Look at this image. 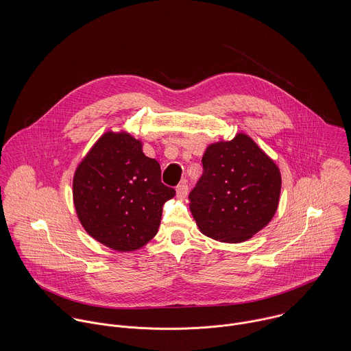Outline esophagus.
<instances>
[{
	"instance_id": "1",
	"label": "esophagus",
	"mask_w": 351,
	"mask_h": 351,
	"mask_svg": "<svg viewBox=\"0 0 351 351\" xmlns=\"http://www.w3.org/2000/svg\"><path fill=\"white\" fill-rule=\"evenodd\" d=\"M176 191H177V197L178 199L186 197V195H188V185H186V182H182L181 185H178Z\"/></svg>"
}]
</instances>
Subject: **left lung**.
Masks as SVG:
<instances>
[{
	"instance_id": "8db88e82",
	"label": "left lung",
	"mask_w": 351,
	"mask_h": 351,
	"mask_svg": "<svg viewBox=\"0 0 351 351\" xmlns=\"http://www.w3.org/2000/svg\"><path fill=\"white\" fill-rule=\"evenodd\" d=\"M202 167L189 208L204 235L241 243L269 224L278 208L281 173L249 135L209 145Z\"/></svg>"
}]
</instances>
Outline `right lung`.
Here are the masks:
<instances>
[{
    "label": "right lung",
    "instance_id": "right-lung-1",
    "mask_svg": "<svg viewBox=\"0 0 351 351\" xmlns=\"http://www.w3.org/2000/svg\"><path fill=\"white\" fill-rule=\"evenodd\" d=\"M125 131L105 132L73 178V201L85 231L112 250H139L156 235L163 204L176 191L160 181L159 163Z\"/></svg>",
    "mask_w": 351,
    "mask_h": 351
}]
</instances>
